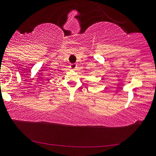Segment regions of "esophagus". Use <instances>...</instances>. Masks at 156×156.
<instances>
[{"instance_id": "1", "label": "esophagus", "mask_w": 156, "mask_h": 156, "mask_svg": "<svg viewBox=\"0 0 156 156\" xmlns=\"http://www.w3.org/2000/svg\"><path fill=\"white\" fill-rule=\"evenodd\" d=\"M76 67H77V65H76V64H72L70 65L71 69H73V70H75L76 68Z\"/></svg>"}]
</instances>
